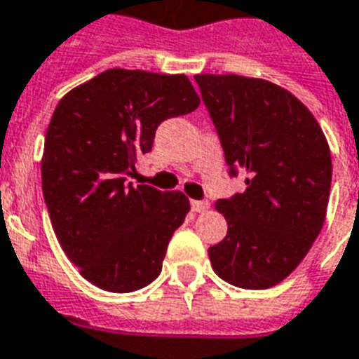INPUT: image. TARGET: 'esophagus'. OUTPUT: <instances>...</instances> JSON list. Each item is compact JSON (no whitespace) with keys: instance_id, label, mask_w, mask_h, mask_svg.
Wrapping results in <instances>:
<instances>
[{"instance_id":"obj_1","label":"esophagus","mask_w":359,"mask_h":359,"mask_svg":"<svg viewBox=\"0 0 359 359\" xmlns=\"http://www.w3.org/2000/svg\"><path fill=\"white\" fill-rule=\"evenodd\" d=\"M191 210L196 211V213H204V211L210 210V202L208 200H193L191 202Z\"/></svg>"}]
</instances>
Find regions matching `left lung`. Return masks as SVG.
<instances>
[{
  "label": "left lung",
  "mask_w": 359,
  "mask_h": 359,
  "mask_svg": "<svg viewBox=\"0 0 359 359\" xmlns=\"http://www.w3.org/2000/svg\"><path fill=\"white\" fill-rule=\"evenodd\" d=\"M230 176L245 191L215 202L229 232L208 249L230 285L262 290L286 279L326 219L332 155L320 125L296 97L262 79L196 74Z\"/></svg>",
  "instance_id": "8db88e82"
}]
</instances>
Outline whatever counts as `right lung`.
Returning a JSON list of instances; mask_svg holds the SVG:
<instances>
[{
  "instance_id": "obj_1",
  "label": "right lung",
  "mask_w": 359,
  "mask_h": 359,
  "mask_svg": "<svg viewBox=\"0 0 359 359\" xmlns=\"http://www.w3.org/2000/svg\"><path fill=\"white\" fill-rule=\"evenodd\" d=\"M198 104L185 74L127 69H108L57 102L41 163L44 202L67 258L102 290L133 292L159 277L189 198L125 176L165 119Z\"/></svg>"
}]
</instances>
